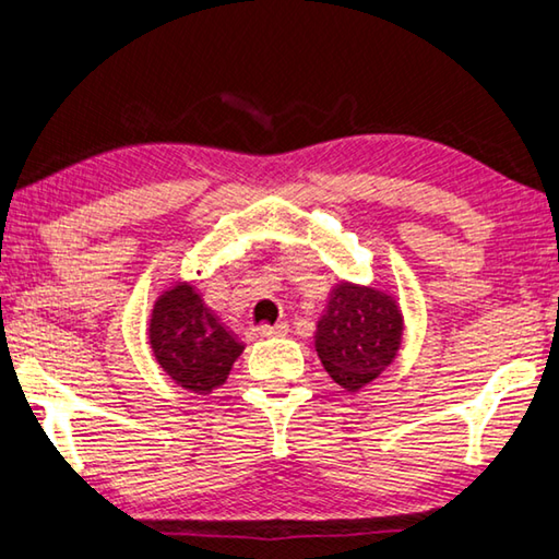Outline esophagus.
<instances>
[{"instance_id":"1","label":"esophagus","mask_w":559,"mask_h":559,"mask_svg":"<svg viewBox=\"0 0 559 559\" xmlns=\"http://www.w3.org/2000/svg\"><path fill=\"white\" fill-rule=\"evenodd\" d=\"M257 332L261 337H286L288 334V324L278 322V324H259Z\"/></svg>"}]
</instances>
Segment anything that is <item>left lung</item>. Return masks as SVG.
<instances>
[{
	"mask_svg": "<svg viewBox=\"0 0 559 559\" xmlns=\"http://www.w3.org/2000/svg\"><path fill=\"white\" fill-rule=\"evenodd\" d=\"M403 310L391 290L337 281L314 328V352L344 391L357 393L399 357Z\"/></svg>",
	"mask_w": 559,
	"mask_h": 559,
	"instance_id": "1",
	"label": "left lung"
}]
</instances>
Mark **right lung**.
<instances>
[{
  "instance_id": "add662e5",
  "label": "right lung",
  "mask_w": 559,
  "mask_h": 559,
  "mask_svg": "<svg viewBox=\"0 0 559 559\" xmlns=\"http://www.w3.org/2000/svg\"><path fill=\"white\" fill-rule=\"evenodd\" d=\"M148 347L176 385L210 395L229 379L245 342L207 306L195 283L176 281L151 308Z\"/></svg>"
}]
</instances>
